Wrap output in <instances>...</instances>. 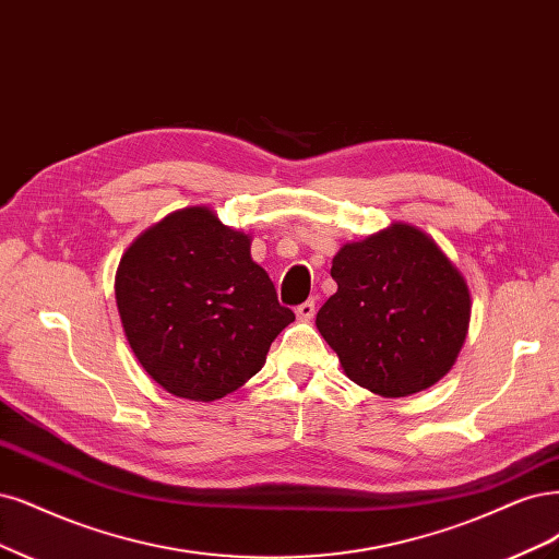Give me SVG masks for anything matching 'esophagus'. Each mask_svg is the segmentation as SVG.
<instances>
[{
    "instance_id": "esophagus-1",
    "label": "esophagus",
    "mask_w": 559,
    "mask_h": 559,
    "mask_svg": "<svg viewBox=\"0 0 559 559\" xmlns=\"http://www.w3.org/2000/svg\"><path fill=\"white\" fill-rule=\"evenodd\" d=\"M296 317L300 321H310L314 317V300H305L302 305L296 307Z\"/></svg>"
}]
</instances>
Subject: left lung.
I'll list each match as a JSON object with an SVG mask.
<instances>
[{
	"mask_svg": "<svg viewBox=\"0 0 559 559\" xmlns=\"http://www.w3.org/2000/svg\"><path fill=\"white\" fill-rule=\"evenodd\" d=\"M337 292L317 329L344 374L381 397L444 379L463 349L472 296L465 275L426 230L393 222L333 257Z\"/></svg>",
	"mask_w": 559,
	"mask_h": 559,
	"instance_id": "1",
	"label": "left lung"
}]
</instances>
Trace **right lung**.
<instances>
[{
    "label": "right lung",
    "instance_id": "right-lung-1",
    "mask_svg": "<svg viewBox=\"0 0 559 559\" xmlns=\"http://www.w3.org/2000/svg\"><path fill=\"white\" fill-rule=\"evenodd\" d=\"M115 302L150 379L197 402L238 391L296 321L252 259V236L226 226L210 205L168 213L124 249Z\"/></svg>",
    "mask_w": 559,
    "mask_h": 559
}]
</instances>
